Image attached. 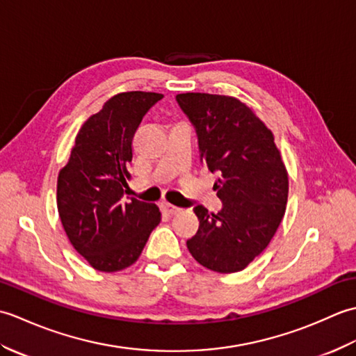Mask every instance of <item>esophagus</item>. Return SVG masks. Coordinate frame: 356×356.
Masks as SVG:
<instances>
[{
  "label": "esophagus",
  "mask_w": 356,
  "mask_h": 356,
  "mask_svg": "<svg viewBox=\"0 0 356 356\" xmlns=\"http://www.w3.org/2000/svg\"><path fill=\"white\" fill-rule=\"evenodd\" d=\"M163 209H165V213H168V214H179L180 213V211H182V209H180L179 207H174V205H171V203H168V202H165L163 203Z\"/></svg>",
  "instance_id": "esophagus-1"
}]
</instances>
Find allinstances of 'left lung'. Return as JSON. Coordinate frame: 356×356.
Instances as JSON below:
<instances>
[{"instance_id":"obj_1","label":"left lung","mask_w":356,"mask_h":356,"mask_svg":"<svg viewBox=\"0 0 356 356\" xmlns=\"http://www.w3.org/2000/svg\"><path fill=\"white\" fill-rule=\"evenodd\" d=\"M179 107L194 125L200 161L218 179L217 214L194 208L199 231L186 241L202 266L220 274L245 269L274 237L286 211V166L274 134L236 97L182 93Z\"/></svg>"}]
</instances>
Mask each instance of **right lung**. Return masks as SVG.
Returning a JSON list of instances; mask_svg holds the SVG:
<instances>
[{"label": "right lung", "mask_w": 356, "mask_h": 356, "mask_svg": "<svg viewBox=\"0 0 356 356\" xmlns=\"http://www.w3.org/2000/svg\"><path fill=\"white\" fill-rule=\"evenodd\" d=\"M161 93L113 96L90 116L58 176V213L73 248L96 270H122L139 259L161 222L154 203L124 199L133 138Z\"/></svg>", "instance_id": "1"}]
</instances>
